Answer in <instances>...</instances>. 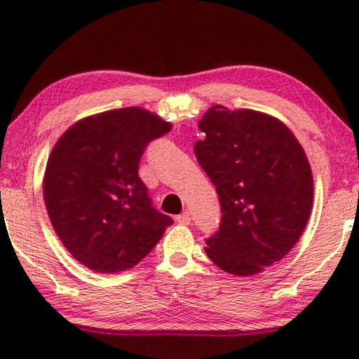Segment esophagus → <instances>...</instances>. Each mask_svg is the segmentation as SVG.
<instances>
[{
  "label": "esophagus",
  "instance_id": "34e87169",
  "mask_svg": "<svg viewBox=\"0 0 359 359\" xmlns=\"http://www.w3.org/2000/svg\"><path fill=\"white\" fill-rule=\"evenodd\" d=\"M175 220H177L180 224H190L191 223V215H190V212H182L180 215H177V218H175Z\"/></svg>",
  "mask_w": 359,
  "mask_h": 359
}]
</instances>
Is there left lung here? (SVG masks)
Wrapping results in <instances>:
<instances>
[{
	"mask_svg": "<svg viewBox=\"0 0 359 359\" xmlns=\"http://www.w3.org/2000/svg\"><path fill=\"white\" fill-rule=\"evenodd\" d=\"M199 165L222 204L205 253L224 272L248 277L280 261L304 233L313 204L307 155L287 125L253 109L215 104L199 120Z\"/></svg>",
	"mask_w": 359,
	"mask_h": 359,
	"instance_id": "8db88e82",
	"label": "left lung"
}]
</instances>
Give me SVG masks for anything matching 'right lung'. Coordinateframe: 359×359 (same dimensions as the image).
Here are the masks:
<instances>
[{
    "mask_svg": "<svg viewBox=\"0 0 359 359\" xmlns=\"http://www.w3.org/2000/svg\"><path fill=\"white\" fill-rule=\"evenodd\" d=\"M171 128L147 109L123 107L76 121L53 145L42 180L47 214L88 269H131L172 224L151 205L137 175L147 144Z\"/></svg>",
    "mask_w": 359,
    "mask_h": 359,
    "instance_id": "right-lung-1",
    "label": "right lung"
}]
</instances>
